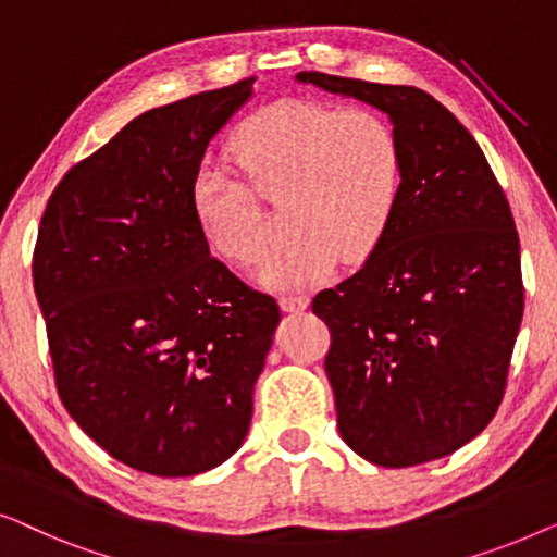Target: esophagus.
I'll return each instance as SVG.
<instances>
[{
    "label": "esophagus",
    "instance_id": "esophagus-1",
    "mask_svg": "<svg viewBox=\"0 0 557 557\" xmlns=\"http://www.w3.org/2000/svg\"><path fill=\"white\" fill-rule=\"evenodd\" d=\"M310 305V297L302 295V293H289V295H282L280 297V308L285 312H300Z\"/></svg>",
    "mask_w": 557,
    "mask_h": 557
}]
</instances>
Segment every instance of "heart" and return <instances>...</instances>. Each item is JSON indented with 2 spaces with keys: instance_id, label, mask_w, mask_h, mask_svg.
<instances>
[{
  "instance_id": "1",
  "label": "heart",
  "mask_w": 557,
  "mask_h": 557,
  "mask_svg": "<svg viewBox=\"0 0 557 557\" xmlns=\"http://www.w3.org/2000/svg\"><path fill=\"white\" fill-rule=\"evenodd\" d=\"M230 156L243 178L201 169L194 219L211 252L249 264L264 245L260 201L282 203L287 237L257 270L264 285H315L338 262H366L394 224L404 151L394 125L371 108L275 100L237 125Z\"/></svg>"
}]
</instances>
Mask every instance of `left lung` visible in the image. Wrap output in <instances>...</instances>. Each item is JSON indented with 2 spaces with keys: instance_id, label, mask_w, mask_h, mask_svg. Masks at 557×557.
<instances>
[{
  "instance_id": "left-lung-1",
  "label": "left lung",
  "mask_w": 557,
  "mask_h": 557,
  "mask_svg": "<svg viewBox=\"0 0 557 557\" xmlns=\"http://www.w3.org/2000/svg\"><path fill=\"white\" fill-rule=\"evenodd\" d=\"M302 83L366 100L404 151L394 224L363 268L315 295L343 442L379 467L442 459L503 404L524 310L510 203L482 148L429 92L327 73Z\"/></svg>"
}]
</instances>
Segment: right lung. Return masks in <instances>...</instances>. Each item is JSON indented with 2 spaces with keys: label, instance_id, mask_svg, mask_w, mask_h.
Wrapping results in <instances>:
<instances>
[{
  "label": "right lung",
  "instance_id": "1",
  "mask_svg": "<svg viewBox=\"0 0 557 557\" xmlns=\"http://www.w3.org/2000/svg\"><path fill=\"white\" fill-rule=\"evenodd\" d=\"M255 77L153 108L62 176L33 255L54 386L138 472L191 476L245 442L275 297L209 255L191 184Z\"/></svg>",
  "mask_w": 557,
  "mask_h": 557
}]
</instances>
